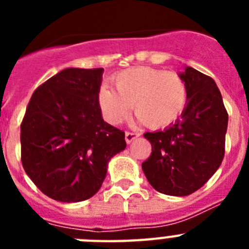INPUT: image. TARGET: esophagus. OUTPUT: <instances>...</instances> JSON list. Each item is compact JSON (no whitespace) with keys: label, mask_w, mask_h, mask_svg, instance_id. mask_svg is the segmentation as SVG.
<instances>
[{"label":"esophagus","mask_w":249,"mask_h":249,"mask_svg":"<svg viewBox=\"0 0 249 249\" xmlns=\"http://www.w3.org/2000/svg\"><path fill=\"white\" fill-rule=\"evenodd\" d=\"M138 133H135V132H129V131H127L126 132V135H124V138H126V142L127 143H131V142H133V141L136 140V138L138 137Z\"/></svg>","instance_id":"esophagus-1"}]
</instances>
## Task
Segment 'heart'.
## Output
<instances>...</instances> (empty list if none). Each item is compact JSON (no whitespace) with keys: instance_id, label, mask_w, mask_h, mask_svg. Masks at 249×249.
Masks as SVG:
<instances>
[{"instance_id":"obj_1","label":"heart","mask_w":249,"mask_h":249,"mask_svg":"<svg viewBox=\"0 0 249 249\" xmlns=\"http://www.w3.org/2000/svg\"><path fill=\"white\" fill-rule=\"evenodd\" d=\"M114 89L103 86L98 102L106 120L113 124L131 114L132 106L138 120L149 128L171 126L183 112L187 87L179 74L152 67H135L113 77Z\"/></svg>"}]
</instances>
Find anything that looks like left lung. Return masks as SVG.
Masks as SVG:
<instances>
[{
    "mask_svg": "<svg viewBox=\"0 0 249 249\" xmlns=\"http://www.w3.org/2000/svg\"><path fill=\"white\" fill-rule=\"evenodd\" d=\"M179 76L187 87L186 107L164 131L144 133L152 153L142 169L156 191L182 197L199 190L221 166L228 113L210 76L192 67Z\"/></svg>",
    "mask_w": 249,
    "mask_h": 249,
    "instance_id": "left-lung-1",
    "label": "left lung"
}]
</instances>
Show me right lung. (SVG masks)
Segmentation results:
<instances>
[{
	"label": "right lung",
	"instance_id": "1",
	"mask_svg": "<svg viewBox=\"0 0 249 249\" xmlns=\"http://www.w3.org/2000/svg\"><path fill=\"white\" fill-rule=\"evenodd\" d=\"M103 68H66L34 92L21 123V160L50 198L65 203L98 192L108 162L126 148L124 132L105 122Z\"/></svg>",
	"mask_w": 249,
	"mask_h": 249
}]
</instances>
